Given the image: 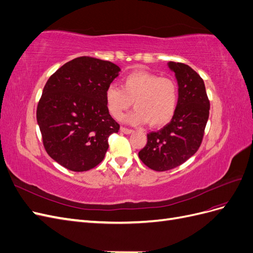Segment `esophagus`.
Returning <instances> with one entry per match:
<instances>
[{"instance_id": "34e87169", "label": "esophagus", "mask_w": 253, "mask_h": 253, "mask_svg": "<svg viewBox=\"0 0 253 253\" xmlns=\"http://www.w3.org/2000/svg\"><path fill=\"white\" fill-rule=\"evenodd\" d=\"M120 131H121L122 133H125V134H131V133H133V129L125 127V126H121V127H120Z\"/></svg>"}]
</instances>
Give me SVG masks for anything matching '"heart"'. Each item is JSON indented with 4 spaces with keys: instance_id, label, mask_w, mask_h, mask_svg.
I'll return each mask as SVG.
<instances>
[{
    "instance_id": "heart-1",
    "label": "heart",
    "mask_w": 253,
    "mask_h": 253,
    "mask_svg": "<svg viewBox=\"0 0 253 253\" xmlns=\"http://www.w3.org/2000/svg\"><path fill=\"white\" fill-rule=\"evenodd\" d=\"M134 103L128 116L134 125L148 122L152 127L163 126L173 119L178 106V87L170 77L149 72H134L121 80L120 87L105 90V104L112 117L120 120Z\"/></svg>"
}]
</instances>
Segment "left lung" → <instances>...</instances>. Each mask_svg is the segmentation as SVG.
Here are the masks:
<instances>
[{
	"instance_id": "1",
	"label": "left lung",
	"mask_w": 253,
	"mask_h": 253,
	"mask_svg": "<svg viewBox=\"0 0 253 253\" xmlns=\"http://www.w3.org/2000/svg\"><path fill=\"white\" fill-rule=\"evenodd\" d=\"M178 83V106L173 119L163 128L151 132L139 151L141 162L150 169L163 172L174 169L200 149L210 101L202 77L189 65L169 62Z\"/></svg>"
}]
</instances>
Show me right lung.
Wrapping results in <instances>:
<instances>
[{"label":"right lung","instance_id":"obj_1","mask_svg":"<svg viewBox=\"0 0 253 253\" xmlns=\"http://www.w3.org/2000/svg\"><path fill=\"white\" fill-rule=\"evenodd\" d=\"M120 68L110 61L79 57L53 73L37 106V121L47 154L74 172L93 169L120 126L105 104V90Z\"/></svg>","mask_w":253,"mask_h":253}]
</instances>
